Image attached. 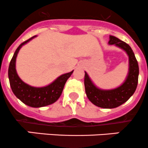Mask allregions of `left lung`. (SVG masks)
Instances as JSON below:
<instances>
[{"mask_svg": "<svg viewBox=\"0 0 148 148\" xmlns=\"http://www.w3.org/2000/svg\"><path fill=\"white\" fill-rule=\"evenodd\" d=\"M109 45H115L123 49L129 56V73L122 86L112 90H101L94 86L85 72L84 85L87 97L96 106L104 109H113L125 103L135 91L138 83L139 66L130 45L116 36H110Z\"/></svg>", "mask_w": 148, "mask_h": 148, "instance_id": "left-lung-1", "label": "left lung"}]
</instances>
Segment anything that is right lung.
<instances>
[{
  "mask_svg": "<svg viewBox=\"0 0 148 148\" xmlns=\"http://www.w3.org/2000/svg\"><path fill=\"white\" fill-rule=\"evenodd\" d=\"M34 36L21 43L17 48L11 59L8 68V78L13 93L20 101L32 107H42L55 103L62 94L67 80L71 77L73 71L60 76L49 86L42 88L32 87L20 79L16 71V59L21 47L34 38Z\"/></svg>",
  "mask_w": 148,
  "mask_h": 148,
  "instance_id": "add662e5",
  "label": "right lung"
}]
</instances>
